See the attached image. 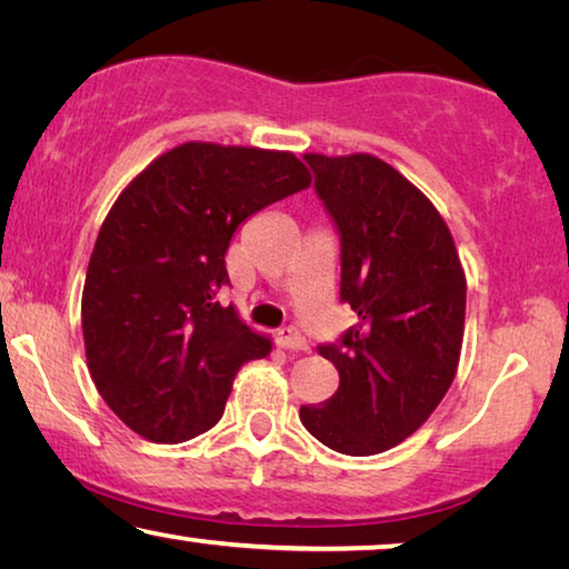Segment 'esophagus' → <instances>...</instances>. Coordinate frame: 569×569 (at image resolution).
I'll return each mask as SVG.
<instances>
[{
	"label": "esophagus",
	"instance_id": "34e87169",
	"mask_svg": "<svg viewBox=\"0 0 569 569\" xmlns=\"http://www.w3.org/2000/svg\"><path fill=\"white\" fill-rule=\"evenodd\" d=\"M278 345L286 347V350H307V337H303L296 327H283L278 332Z\"/></svg>",
	"mask_w": 569,
	"mask_h": 569
}]
</instances>
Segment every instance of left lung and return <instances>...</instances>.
I'll return each instance as SVG.
<instances>
[{"label": "left lung", "instance_id": "8db88e82", "mask_svg": "<svg viewBox=\"0 0 569 569\" xmlns=\"http://www.w3.org/2000/svg\"><path fill=\"white\" fill-rule=\"evenodd\" d=\"M339 234V301L358 321L317 350L339 372L301 423L342 455L411 437L452 386L465 332V273L445 219L380 158L303 156Z\"/></svg>", "mask_w": 569, "mask_h": 569}]
</instances>
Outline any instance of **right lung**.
Here are the masks:
<instances>
[{"mask_svg": "<svg viewBox=\"0 0 569 569\" xmlns=\"http://www.w3.org/2000/svg\"><path fill=\"white\" fill-rule=\"evenodd\" d=\"M291 152L183 142L114 201L81 299L97 391L150 442L178 445L222 419L232 380L270 342L217 301L224 256L256 211L307 189Z\"/></svg>", "mask_w": 569, "mask_h": 569, "instance_id": "1", "label": "right lung"}]
</instances>
